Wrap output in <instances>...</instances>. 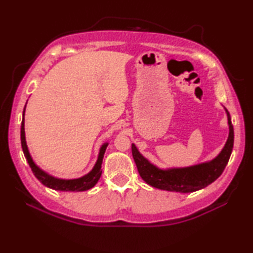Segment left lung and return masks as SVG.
<instances>
[{
  "label": "left lung",
  "mask_w": 253,
  "mask_h": 253,
  "mask_svg": "<svg viewBox=\"0 0 253 253\" xmlns=\"http://www.w3.org/2000/svg\"><path fill=\"white\" fill-rule=\"evenodd\" d=\"M227 118L229 125V135L225 147L217 157L208 163H202L185 169H160L144 159L138 151L135 144H131V152L133 160L141 178L154 188L159 189L176 191V192H192L209 186L222 175L228 163L234 146V127L230 121L228 111Z\"/></svg>",
  "instance_id": "obj_1"
}]
</instances>
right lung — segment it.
I'll return each instance as SVG.
<instances>
[{"instance_id": "add662e5", "label": "right lung", "mask_w": 253, "mask_h": 253, "mask_svg": "<svg viewBox=\"0 0 253 253\" xmlns=\"http://www.w3.org/2000/svg\"><path fill=\"white\" fill-rule=\"evenodd\" d=\"M20 139H21V148H23L25 158L27 161H28V164L31 168L32 173H34V175L37 177V178L40 180L41 184L51 188V189L60 190V191H84V190L90 189V188H92L100 179L101 174H102V169H101L102 161H103V155L106 150L107 143H104L103 146L101 147L98 161H96L94 168L90 171V173L77 179H60L44 173L43 170L38 168L30 157L28 148H27L26 138H25V109H24V114H23V121H21Z\"/></svg>"}]
</instances>
